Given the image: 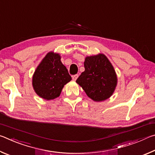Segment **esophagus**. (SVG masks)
<instances>
[{"mask_svg":"<svg viewBox=\"0 0 155 155\" xmlns=\"http://www.w3.org/2000/svg\"><path fill=\"white\" fill-rule=\"evenodd\" d=\"M78 74H75V75H73V77H72V80L73 81H76L77 79V78H78Z\"/></svg>","mask_w":155,"mask_h":155,"instance_id":"esophagus-1","label":"esophagus"}]
</instances>
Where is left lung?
Instances as JSON below:
<instances>
[{
  "label": "left lung",
  "mask_w": 155,
  "mask_h": 155,
  "mask_svg": "<svg viewBox=\"0 0 155 155\" xmlns=\"http://www.w3.org/2000/svg\"><path fill=\"white\" fill-rule=\"evenodd\" d=\"M85 71L76 81L87 95L94 101L109 98L117 85L114 67L103 54L87 57L84 62Z\"/></svg>",
  "instance_id": "left-lung-1"
}]
</instances>
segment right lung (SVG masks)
I'll list each match as a JSON object with an SVG mask.
<instances>
[{
	"mask_svg": "<svg viewBox=\"0 0 155 155\" xmlns=\"http://www.w3.org/2000/svg\"><path fill=\"white\" fill-rule=\"evenodd\" d=\"M71 79L59 54L49 52L34 73L33 86L39 96L52 100L59 96L64 86Z\"/></svg>",
	"mask_w": 155,
	"mask_h": 155,
	"instance_id": "right-lung-1",
	"label": "right lung"
}]
</instances>
